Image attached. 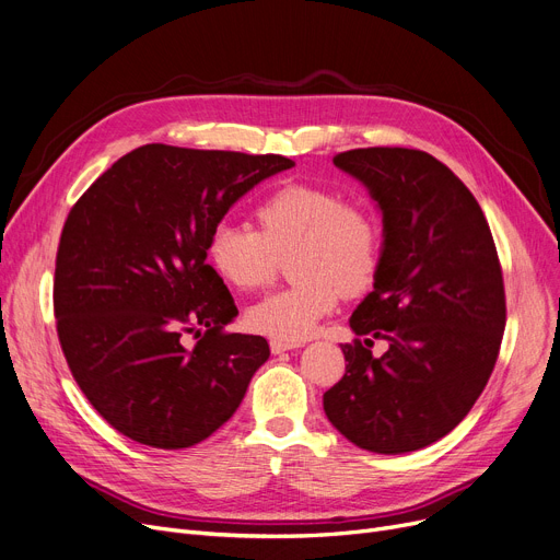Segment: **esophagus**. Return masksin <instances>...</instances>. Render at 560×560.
Instances as JSON below:
<instances>
[{
  "mask_svg": "<svg viewBox=\"0 0 560 560\" xmlns=\"http://www.w3.org/2000/svg\"><path fill=\"white\" fill-rule=\"evenodd\" d=\"M298 347H300V342H283V340H270V349H272V354H275V357L283 354V351H290V349H298Z\"/></svg>",
  "mask_w": 560,
  "mask_h": 560,
  "instance_id": "34e87169",
  "label": "esophagus"
}]
</instances>
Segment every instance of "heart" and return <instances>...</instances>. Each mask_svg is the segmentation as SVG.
Instances as JSON below:
<instances>
[{"label":"heart","mask_w":560,"mask_h":560,"mask_svg":"<svg viewBox=\"0 0 560 560\" xmlns=\"http://www.w3.org/2000/svg\"><path fill=\"white\" fill-rule=\"evenodd\" d=\"M260 233L220 222L213 226L206 256L233 288L258 290L277 272V258H290L288 290L260 300L247 311L256 334L283 342H302L315 334L342 295H359L381 260V226L361 203L338 190L292 184L275 190L256 209Z\"/></svg>","instance_id":"b5f03b06"}]
</instances>
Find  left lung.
<instances>
[{"label": "left lung", "instance_id": "obj_1", "mask_svg": "<svg viewBox=\"0 0 560 560\" xmlns=\"http://www.w3.org/2000/svg\"><path fill=\"white\" fill-rule=\"evenodd\" d=\"M334 165L361 182L384 222L374 288L351 313L329 422L361 450L408 454L445 438L475 406L506 327L490 226L458 176L420 150L368 147ZM372 337L389 342L372 358Z\"/></svg>", "mask_w": 560, "mask_h": 560}]
</instances>
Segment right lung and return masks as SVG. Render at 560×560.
<instances>
[{
	"label": "right lung",
	"instance_id": "obj_1",
	"mask_svg": "<svg viewBox=\"0 0 560 560\" xmlns=\"http://www.w3.org/2000/svg\"><path fill=\"white\" fill-rule=\"evenodd\" d=\"M295 161L144 144L72 206L56 254L58 340L79 388L122 435L184 450L238 410L270 359L238 315L206 243L231 206ZM200 340L188 348L183 336Z\"/></svg>",
	"mask_w": 560,
	"mask_h": 560
}]
</instances>
